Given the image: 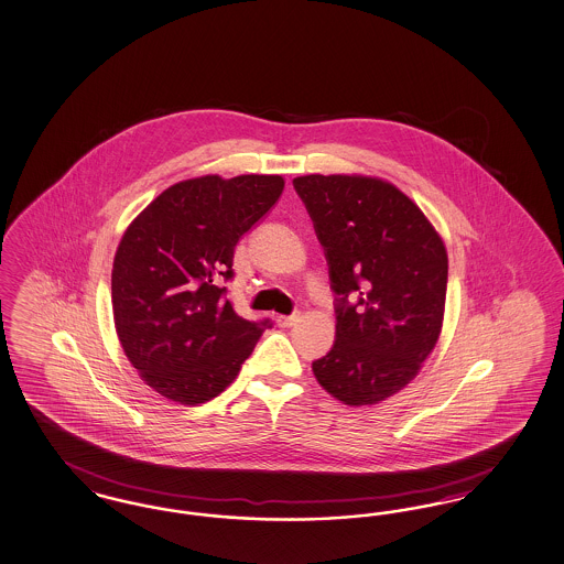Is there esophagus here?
Masks as SVG:
<instances>
[{
	"mask_svg": "<svg viewBox=\"0 0 564 564\" xmlns=\"http://www.w3.org/2000/svg\"><path fill=\"white\" fill-rule=\"evenodd\" d=\"M300 321V313H293V315L285 316H276V323H279V327H292Z\"/></svg>",
	"mask_w": 564,
	"mask_h": 564,
	"instance_id": "obj_1",
	"label": "esophagus"
}]
</instances>
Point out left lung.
<instances>
[{
	"label": "left lung",
	"mask_w": 564,
	"mask_h": 564,
	"mask_svg": "<svg viewBox=\"0 0 564 564\" xmlns=\"http://www.w3.org/2000/svg\"><path fill=\"white\" fill-rule=\"evenodd\" d=\"M338 293L334 348L313 373L344 405H378L411 382L445 316L447 249L392 182L361 174L293 178Z\"/></svg>",
	"instance_id": "8db88e82"
}]
</instances>
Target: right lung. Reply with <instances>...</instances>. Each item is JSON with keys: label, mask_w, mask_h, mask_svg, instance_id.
<instances>
[{"label": "right lung", "mask_w": 564, "mask_h": 564, "mask_svg": "<svg viewBox=\"0 0 564 564\" xmlns=\"http://www.w3.org/2000/svg\"><path fill=\"white\" fill-rule=\"evenodd\" d=\"M283 176L207 174L176 182L126 228L111 272L115 332L142 382L199 405L218 397L269 327L232 311L237 241L283 193Z\"/></svg>", "instance_id": "add662e5"}]
</instances>
